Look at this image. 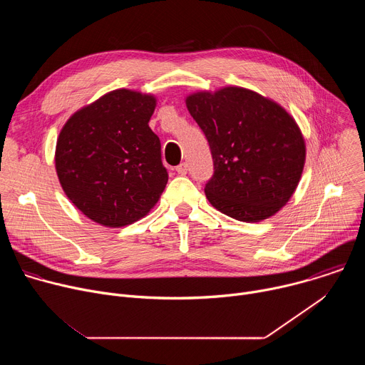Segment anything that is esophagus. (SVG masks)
Wrapping results in <instances>:
<instances>
[{
	"label": "esophagus",
	"mask_w": 365,
	"mask_h": 365,
	"mask_svg": "<svg viewBox=\"0 0 365 365\" xmlns=\"http://www.w3.org/2000/svg\"><path fill=\"white\" fill-rule=\"evenodd\" d=\"M176 172L182 176H185L187 173V163H180L178 168H176Z\"/></svg>",
	"instance_id": "obj_1"
}]
</instances>
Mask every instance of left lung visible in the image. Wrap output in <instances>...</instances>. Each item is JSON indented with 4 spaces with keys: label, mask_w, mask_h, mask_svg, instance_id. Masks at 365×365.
Listing matches in <instances>:
<instances>
[{
    "label": "left lung",
    "mask_w": 365,
    "mask_h": 365,
    "mask_svg": "<svg viewBox=\"0 0 365 365\" xmlns=\"http://www.w3.org/2000/svg\"><path fill=\"white\" fill-rule=\"evenodd\" d=\"M186 107L212 154L207 200L242 222L274 215L293 195L304 166V140L294 120L276 102L237 86L193 93Z\"/></svg>",
    "instance_id": "left-lung-1"
}]
</instances>
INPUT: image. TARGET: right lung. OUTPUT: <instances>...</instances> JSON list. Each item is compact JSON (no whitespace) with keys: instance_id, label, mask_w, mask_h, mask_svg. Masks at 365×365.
Here are the masks:
<instances>
[{"instance_id":"obj_1","label":"right lung","mask_w":365,"mask_h":365,"mask_svg":"<svg viewBox=\"0 0 365 365\" xmlns=\"http://www.w3.org/2000/svg\"><path fill=\"white\" fill-rule=\"evenodd\" d=\"M155 99L117 89L73 114L56 144L66 196L89 220L124 227L158 203L169 173L159 137L148 127Z\"/></svg>"}]
</instances>
